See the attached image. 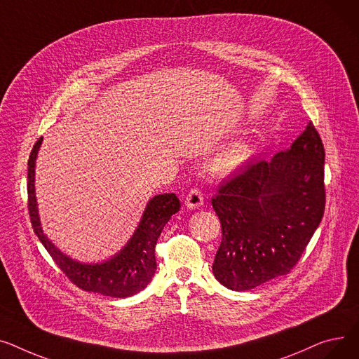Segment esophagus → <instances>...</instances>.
I'll return each instance as SVG.
<instances>
[{
  "label": "esophagus",
  "mask_w": 359,
  "mask_h": 359,
  "mask_svg": "<svg viewBox=\"0 0 359 359\" xmlns=\"http://www.w3.org/2000/svg\"><path fill=\"white\" fill-rule=\"evenodd\" d=\"M204 203V197L200 188H191L189 193L185 197V205L188 208H198L200 205H203Z\"/></svg>",
  "instance_id": "34e87169"
}]
</instances>
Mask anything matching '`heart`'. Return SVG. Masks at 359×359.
<instances>
[{"label":"heart","instance_id":"b5f03b06","mask_svg":"<svg viewBox=\"0 0 359 359\" xmlns=\"http://www.w3.org/2000/svg\"><path fill=\"white\" fill-rule=\"evenodd\" d=\"M252 154H254V149H252V144L249 142L239 140L236 143H231L215 159V171L219 174L233 172L252 156Z\"/></svg>","mask_w":359,"mask_h":359}]
</instances>
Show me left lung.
<instances>
[{
	"mask_svg": "<svg viewBox=\"0 0 359 359\" xmlns=\"http://www.w3.org/2000/svg\"><path fill=\"white\" fill-rule=\"evenodd\" d=\"M212 204L222 224L213 264L220 284L246 291L288 273L325 213V147L314 124L285 152L224 182Z\"/></svg>",
	"mask_w": 359,
	"mask_h": 359,
	"instance_id": "obj_1",
	"label": "left lung"
}]
</instances>
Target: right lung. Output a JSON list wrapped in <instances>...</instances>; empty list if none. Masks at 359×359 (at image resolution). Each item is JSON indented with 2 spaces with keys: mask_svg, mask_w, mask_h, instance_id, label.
I'll list each match as a JSON object with an SVG mask.
<instances>
[{
  "mask_svg": "<svg viewBox=\"0 0 359 359\" xmlns=\"http://www.w3.org/2000/svg\"><path fill=\"white\" fill-rule=\"evenodd\" d=\"M43 137H40L29 156L27 172V194H29V215L32 227L39 241L43 243L55 264L65 273L72 284L83 291H93L102 296L124 299L142 291L151 283L155 269V246L163 226L175 215L181 203L178 197L171 194L155 196L147 203L142 220L128 242L116 257L102 264H81L62 252L46 238L40 226L37 203L34 194V165L37 151Z\"/></svg>",
  "mask_w": 359,
  "mask_h": 359,
  "instance_id": "1",
  "label": "right lung"
}]
</instances>
